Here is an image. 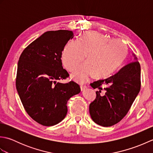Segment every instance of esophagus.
I'll return each mask as SVG.
<instances>
[{
    "label": "esophagus",
    "instance_id": "esophagus-1",
    "mask_svg": "<svg viewBox=\"0 0 153 153\" xmlns=\"http://www.w3.org/2000/svg\"><path fill=\"white\" fill-rule=\"evenodd\" d=\"M80 87H81V90L83 91V90H85L87 88V86L85 85H83V84H81Z\"/></svg>",
    "mask_w": 153,
    "mask_h": 153
}]
</instances>
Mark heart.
<instances>
[{"instance_id":"heart-1","label":"heart","mask_w":153,"mask_h":153,"mask_svg":"<svg viewBox=\"0 0 153 153\" xmlns=\"http://www.w3.org/2000/svg\"><path fill=\"white\" fill-rule=\"evenodd\" d=\"M87 62L77 67L72 77L83 83L89 77H106L121 65L128 55V47L120 39L107 37L102 33L89 31L78 41L71 40L65 45L62 61L67 69L71 70L85 59Z\"/></svg>"}]
</instances>
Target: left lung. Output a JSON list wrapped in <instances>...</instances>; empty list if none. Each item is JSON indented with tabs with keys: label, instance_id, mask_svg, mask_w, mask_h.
Segmentation results:
<instances>
[{
	"label": "left lung",
	"instance_id": "left-lung-1",
	"mask_svg": "<svg viewBox=\"0 0 153 153\" xmlns=\"http://www.w3.org/2000/svg\"><path fill=\"white\" fill-rule=\"evenodd\" d=\"M134 61L123 66L118 72L106 79L91 83L96 91V99L89 105L92 120L98 125L110 127L123 119L141 89V66Z\"/></svg>",
	"mask_w": 153,
	"mask_h": 153
}]
</instances>
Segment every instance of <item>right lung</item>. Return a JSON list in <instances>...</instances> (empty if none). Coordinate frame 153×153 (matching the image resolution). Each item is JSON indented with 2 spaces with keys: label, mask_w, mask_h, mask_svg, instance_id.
<instances>
[{
  "label": "right lung",
  "mask_w": 153,
  "mask_h": 153,
  "mask_svg": "<svg viewBox=\"0 0 153 153\" xmlns=\"http://www.w3.org/2000/svg\"><path fill=\"white\" fill-rule=\"evenodd\" d=\"M71 31H49L32 42L19 56L16 86L25 111L45 126L60 122L66 116L67 102L80 93L78 84L62 83L69 74L64 69L62 53L74 37Z\"/></svg>",
  "instance_id": "add662e5"
}]
</instances>
